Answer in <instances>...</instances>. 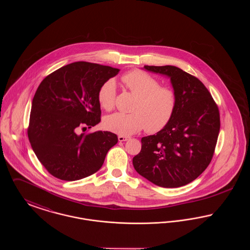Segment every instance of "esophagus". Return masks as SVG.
Returning a JSON list of instances; mask_svg holds the SVG:
<instances>
[{"mask_svg": "<svg viewBox=\"0 0 250 250\" xmlns=\"http://www.w3.org/2000/svg\"><path fill=\"white\" fill-rule=\"evenodd\" d=\"M129 140V138L128 137H125V136H119L118 137V141L119 142H126V141H128Z\"/></svg>", "mask_w": 250, "mask_h": 250, "instance_id": "1", "label": "esophagus"}]
</instances>
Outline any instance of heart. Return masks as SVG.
Returning a JSON list of instances; mask_svg holds the SVG:
<instances>
[{
	"mask_svg": "<svg viewBox=\"0 0 250 250\" xmlns=\"http://www.w3.org/2000/svg\"><path fill=\"white\" fill-rule=\"evenodd\" d=\"M122 81L137 100L131 108L132 113L116 112L105 117V128L120 136H130L144 127L154 133L167 125L176 106L174 92L160 86L155 78L142 70L128 72ZM115 97L116 83L108 80L99 89L98 102L104 109L110 110L114 107Z\"/></svg>",
	"mask_w": 250,
	"mask_h": 250,
	"instance_id": "obj_1",
	"label": "heart"
}]
</instances>
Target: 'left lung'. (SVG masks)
<instances>
[{"label":"left lung","mask_w":250,"mask_h":250,"mask_svg":"<svg viewBox=\"0 0 250 250\" xmlns=\"http://www.w3.org/2000/svg\"><path fill=\"white\" fill-rule=\"evenodd\" d=\"M143 68L169 79L176 106L167 125L142 139V150L133 157V166L158 187L186 186L198 178L212 160L220 128L218 107L202 82L181 68Z\"/></svg>","instance_id":"8db88e82"}]
</instances>
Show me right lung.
I'll use <instances>...</instances> for the list:
<instances>
[{
  "label": "right lung",
  "mask_w": 250,
  "mask_h": 250,
  "mask_svg": "<svg viewBox=\"0 0 250 250\" xmlns=\"http://www.w3.org/2000/svg\"><path fill=\"white\" fill-rule=\"evenodd\" d=\"M119 71L75 62L51 73L38 86L28 137L38 160L54 177L77 181L94 174L118 143L117 136L108 131H79L100 123L99 89Z\"/></svg>",
  "instance_id": "obj_1"
}]
</instances>
